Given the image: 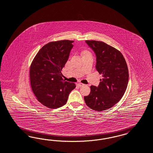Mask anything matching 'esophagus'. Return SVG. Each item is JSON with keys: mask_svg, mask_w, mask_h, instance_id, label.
Returning a JSON list of instances; mask_svg holds the SVG:
<instances>
[{"mask_svg": "<svg viewBox=\"0 0 153 153\" xmlns=\"http://www.w3.org/2000/svg\"><path fill=\"white\" fill-rule=\"evenodd\" d=\"M77 85L79 86V87H81V86H83V85H84V84L82 83H78L77 84Z\"/></svg>", "mask_w": 153, "mask_h": 153, "instance_id": "obj_1", "label": "esophagus"}]
</instances>
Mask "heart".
Instances as JSON below:
<instances>
[{
  "mask_svg": "<svg viewBox=\"0 0 153 153\" xmlns=\"http://www.w3.org/2000/svg\"><path fill=\"white\" fill-rule=\"evenodd\" d=\"M88 54H89V53H88Z\"/></svg>",
  "mask_w": 153,
  "mask_h": 153,
  "instance_id": "b5f03b06",
  "label": "heart"
}]
</instances>
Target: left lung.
<instances>
[{"instance_id": "1", "label": "left lung", "mask_w": 153, "mask_h": 153, "mask_svg": "<svg viewBox=\"0 0 153 153\" xmlns=\"http://www.w3.org/2000/svg\"><path fill=\"white\" fill-rule=\"evenodd\" d=\"M96 54V69L102 79L97 87L91 86L90 94L84 97L86 105L96 111L113 107L123 97L128 82V70L120 51L104 42L86 40Z\"/></svg>"}]
</instances>
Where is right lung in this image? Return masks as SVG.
I'll list each match as a JSON object with an SVG mask.
<instances>
[{
    "instance_id": "obj_1",
    "label": "right lung",
    "mask_w": 153,
    "mask_h": 153,
    "mask_svg": "<svg viewBox=\"0 0 153 153\" xmlns=\"http://www.w3.org/2000/svg\"><path fill=\"white\" fill-rule=\"evenodd\" d=\"M74 41L50 42L42 46L35 56L30 68L33 93L44 106L56 109L67 102L75 88L74 83L65 81L62 71L68 59Z\"/></svg>"
}]
</instances>
